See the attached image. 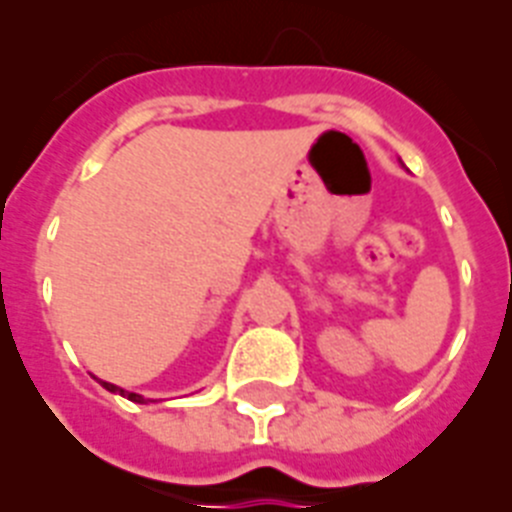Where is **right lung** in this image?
I'll return each mask as SVG.
<instances>
[{
  "label": "right lung",
  "mask_w": 512,
  "mask_h": 512,
  "mask_svg": "<svg viewBox=\"0 0 512 512\" xmlns=\"http://www.w3.org/2000/svg\"><path fill=\"white\" fill-rule=\"evenodd\" d=\"M98 381H101V378H98ZM101 386H104V389H109V392H115V395H123V397H128V400H134V403H147V397L136 395V392H126V389L109 384V381H101Z\"/></svg>",
  "instance_id": "1"
}]
</instances>
